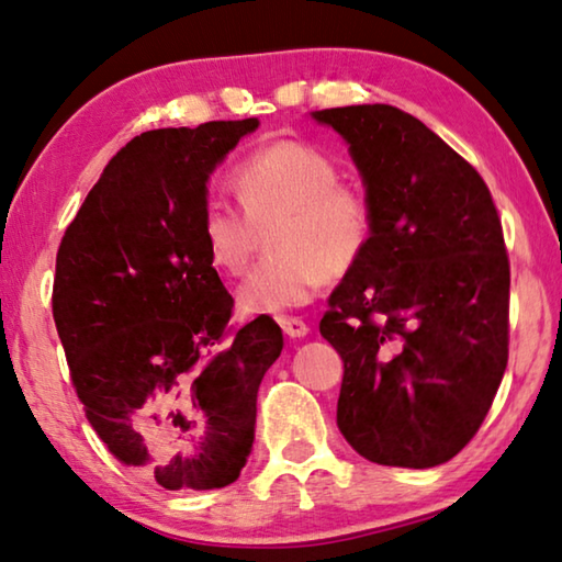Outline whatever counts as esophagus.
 <instances>
[{
	"instance_id": "obj_1",
	"label": "esophagus",
	"mask_w": 562,
	"mask_h": 562,
	"mask_svg": "<svg viewBox=\"0 0 562 562\" xmlns=\"http://www.w3.org/2000/svg\"><path fill=\"white\" fill-rule=\"evenodd\" d=\"M280 325L284 329V335L292 337V339H300V337H307V322L300 319V317H280Z\"/></svg>"
}]
</instances>
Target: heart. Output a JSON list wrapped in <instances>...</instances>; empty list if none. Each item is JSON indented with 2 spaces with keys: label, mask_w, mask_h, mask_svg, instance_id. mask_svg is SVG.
Masks as SVG:
<instances>
[{
  "label": "heart",
  "mask_w": 562,
  "mask_h": 562,
  "mask_svg": "<svg viewBox=\"0 0 562 562\" xmlns=\"http://www.w3.org/2000/svg\"><path fill=\"white\" fill-rule=\"evenodd\" d=\"M243 215L231 205L205 207L201 237L207 262L240 274L260 235L268 252L237 284L243 315H282L307 304L319 284L359 268L374 240V205L364 190L339 180L335 160L300 140H278L247 156L233 170Z\"/></svg>",
  "instance_id": "obj_1"
}]
</instances>
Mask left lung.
I'll return each instance as SVG.
<instances>
[{
    "label": "left lung",
    "instance_id": "8db88e82",
    "mask_svg": "<svg viewBox=\"0 0 562 562\" xmlns=\"http://www.w3.org/2000/svg\"><path fill=\"white\" fill-rule=\"evenodd\" d=\"M312 116L347 140L374 205L369 252L319 322L345 361L337 426L369 461L431 469L481 429L508 364L496 203L412 113L361 103Z\"/></svg>",
    "mask_w": 562,
    "mask_h": 562
}]
</instances>
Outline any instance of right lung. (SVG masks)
<instances>
[{
	"mask_svg": "<svg viewBox=\"0 0 562 562\" xmlns=\"http://www.w3.org/2000/svg\"><path fill=\"white\" fill-rule=\"evenodd\" d=\"M258 119L128 140L66 227L52 310L99 439L168 491L223 488L255 439L258 389L282 351L268 315L233 327L207 262V176Z\"/></svg>",
	"mask_w": 562,
	"mask_h": 562,
	"instance_id": "right-lung-1",
	"label": "right lung"
}]
</instances>
